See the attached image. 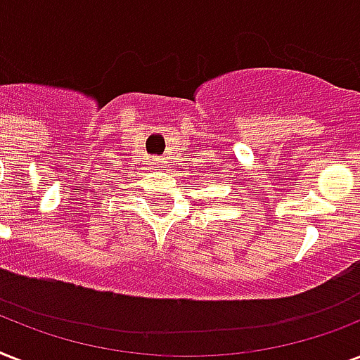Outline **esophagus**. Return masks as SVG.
Instances as JSON below:
<instances>
[{"label":"esophagus","mask_w":360,"mask_h":360,"mask_svg":"<svg viewBox=\"0 0 360 360\" xmlns=\"http://www.w3.org/2000/svg\"><path fill=\"white\" fill-rule=\"evenodd\" d=\"M153 164H155L157 168H162V166H164V158H153Z\"/></svg>","instance_id":"esophagus-1"}]
</instances>
